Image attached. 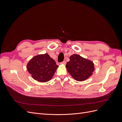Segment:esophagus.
I'll list each match as a JSON object with an SVG mask.
<instances>
[{
  "label": "esophagus",
  "mask_w": 122,
  "mask_h": 122,
  "mask_svg": "<svg viewBox=\"0 0 122 122\" xmlns=\"http://www.w3.org/2000/svg\"><path fill=\"white\" fill-rule=\"evenodd\" d=\"M61 64H62V65H66V61H62Z\"/></svg>",
  "instance_id": "obj_1"
}]
</instances>
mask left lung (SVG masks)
Returning a JSON list of instances; mask_svg holds the SVG:
<instances>
[{"instance_id":"8db88e82","label":"left lung","mask_w":122,"mask_h":122,"mask_svg":"<svg viewBox=\"0 0 122 122\" xmlns=\"http://www.w3.org/2000/svg\"><path fill=\"white\" fill-rule=\"evenodd\" d=\"M70 60L66 65V68L70 75L76 80L82 81L93 74L94 65L92 61L77 54L71 55Z\"/></svg>"}]
</instances>
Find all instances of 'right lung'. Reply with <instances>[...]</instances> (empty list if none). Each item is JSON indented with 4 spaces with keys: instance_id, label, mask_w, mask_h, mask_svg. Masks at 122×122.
I'll use <instances>...</instances> for the list:
<instances>
[{
    "instance_id": "add662e5",
    "label": "right lung",
    "mask_w": 122,
    "mask_h": 122,
    "mask_svg": "<svg viewBox=\"0 0 122 122\" xmlns=\"http://www.w3.org/2000/svg\"><path fill=\"white\" fill-rule=\"evenodd\" d=\"M58 68L56 62L47 53L38 55L28 62L27 69L32 78L38 81H48Z\"/></svg>"
}]
</instances>
